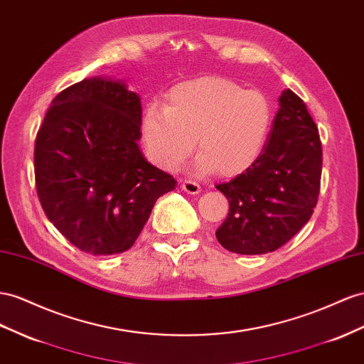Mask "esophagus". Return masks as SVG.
I'll return each instance as SVG.
<instances>
[{"label":"esophagus","mask_w":364,"mask_h":364,"mask_svg":"<svg viewBox=\"0 0 364 364\" xmlns=\"http://www.w3.org/2000/svg\"><path fill=\"white\" fill-rule=\"evenodd\" d=\"M182 190L188 194H198L200 191V185L194 181H183Z\"/></svg>","instance_id":"esophagus-1"}]
</instances>
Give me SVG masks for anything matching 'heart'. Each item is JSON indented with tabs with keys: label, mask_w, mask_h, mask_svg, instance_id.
Wrapping results in <instances>:
<instances>
[{
	"label": "heart",
	"mask_w": 364,
	"mask_h": 364,
	"mask_svg": "<svg viewBox=\"0 0 364 364\" xmlns=\"http://www.w3.org/2000/svg\"><path fill=\"white\" fill-rule=\"evenodd\" d=\"M271 122L272 109L263 93L205 76L174 85L164 107H146L141 136L146 158L159 168H178L196 144L200 171L234 178L257 162Z\"/></svg>",
	"instance_id": "heart-1"
}]
</instances>
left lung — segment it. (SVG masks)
Segmentation results:
<instances>
[{
	"label": "left lung",
	"instance_id": "obj_1",
	"mask_svg": "<svg viewBox=\"0 0 364 364\" xmlns=\"http://www.w3.org/2000/svg\"><path fill=\"white\" fill-rule=\"evenodd\" d=\"M279 102L257 162L232 181L215 185L230 202L215 237L231 252L279 250L311 219L318 200L323 153L317 125L289 88Z\"/></svg>",
	"mask_w": 364,
	"mask_h": 364
}]
</instances>
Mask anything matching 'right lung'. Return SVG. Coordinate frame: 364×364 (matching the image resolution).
<instances>
[{
	"label": "right lung",
	"instance_id": "add662e5",
	"mask_svg": "<svg viewBox=\"0 0 364 364\" xmlns=\"http://www.w3.org/2000/svg\"><path fill=\"white\" fill-rule=\"evenodd\" d=\"M142 109L122 82L90 77L58 93L35 141V182L43 210L76 248L124 252L153 206L174 190L171 174L137 145Z\"/></svg>",
	"mask_w": 364,
	"mask_h": 364
}]
</instances>
